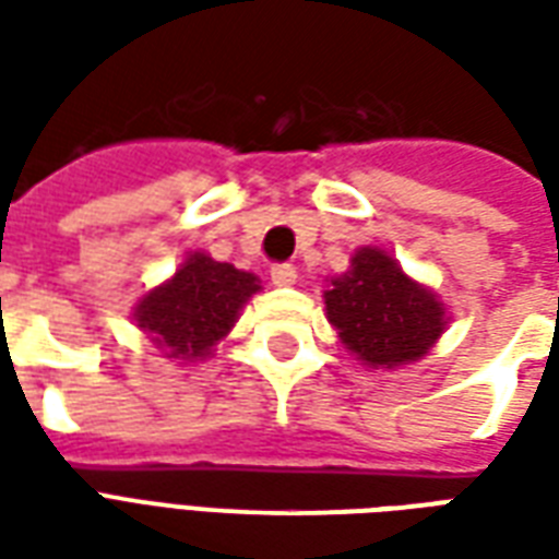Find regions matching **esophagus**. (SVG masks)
Segmentation results:
<instances>
[{"label": "esophagus", "mask_w": 559, "mask_h": 559, "mask_svg": "<svg viewBox=\"0 0 559 559\" xmlns=\"http://www.w3.org/2000/svg\"><path fill=\"white\" fill-rule=\"evenodd\" d=\"M269 275H272V284H275V287H290V284H296V278H299L290 263H278V266H272Z\"/></svg>", "instance_id": "34e87169"}]
</instances>
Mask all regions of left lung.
<instances>
[{
	"mask_svg": "<svg viewBox=\"0 0 559 559\" xmlns=\"http://www.w3.org/2000/svg\"><path fill=\"white\" fill-rule=\"evenodd\" d=\"M323 305L344 350L374 371L419 362L449 326L440 296L377 245L353 251L350 269L329 278Z\"/></svg>",
	"mask_w": 559,
	"mask_h": 559,
	"instance_id": "obj_1",
	"label": "left lung"
}]
</instances>
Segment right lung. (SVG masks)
<instances>
[{"mask_svg": "<svg viewBox=\"0 0 559 559\" xmlns=\"http://www.w3.org/2000/svg\"><path fill=\"white\" fill-rule=\"evenodd\" d=\"M254 272L188 251L170 278L134 305V323L170 362H200L230 335L248 299L260 293Z\"/></svg>", "mask_w": 559, "mask_h": 559, "instance_id": "1", "label": "right lung"}]
</instances>
